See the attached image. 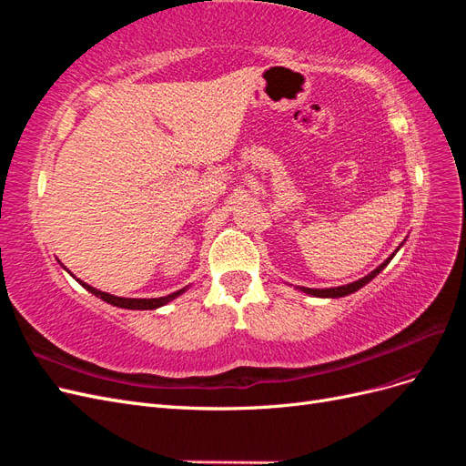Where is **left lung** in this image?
<instances>
[{"label": "left lung", "instance_id": "1", "mask_svg": "<svg viewBox=\"0 0 466 466\" xmlns=\"http://www.w3.org/2000/svg\"><path fill=\"white\" fill-rule=\"evenodd\" d=\"M402 247V245H400ZM399 247V248H400ZM399 248L392 252V255L383 262V264H379L375 270L371 272V274H368V276H363L361 279H358V281H351V284H346V286H338V288H327V289H313V288H298L299 291H303V293H307V295H313V298H322V299H336V298H344V295H350V293H354V291H358L360 288H363V286H368L370 281L379 274V272H383L385 270V266L392 260V257L397 255L399 252Z\"/></svg>", "mask_w": 466, "mask_h": 466}]
</instances>
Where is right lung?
Wrapping results in <instances>:
<instances>
[{"label": "right lung", "mask_w": 466, "mask_h": 466, "mask_svg": "<svg viewBox=\"0 0 466 466\" xmlns=\"http://www.w3.org/2000/svg\"><path fill=\"white\" fill-rule=\"evenodd\" d=\"M60 262V260H58ZM62 264V262H60ZM62 268L66 272H69L67 268L62 264ZM72 274V272H69ZM74 276V274H72ZM76 278V276H74ZM76 281H79V284L86 288L87 291H91L93 295H96L98 299H103V301H106V303H110V305H115V307H120V309H132V311H153V309H159V307H163V305H167V303H171L173 299H177L178 295H182L185 293L187 289H188V286L187 288H182V289H178V291H175V293H168V295H165V298H151V299H134V298H118V295H110V293H106V291H101V289H96V288H93V286H89V284H86V281L83 279H79V278H76Z\"/></svg>", "instance_id": "1"}]
</instances>
